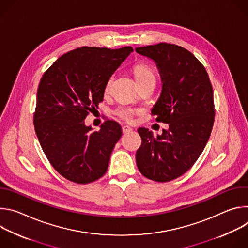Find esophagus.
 I'll list each match as a JSON object with an SVG mask.
<instances>
[{"mask_svg":"<svg viewBox=\"0 0 248 248\" xmlns=\"http://www.w3.org/2000/svg\"><path fill=\"white\" fill-rule=\"evenodd\" d=\"M122 129H123V132H124V133H127V132H129V131L132 130L131 127L128 126V125H124V126L122 127Z\"/></svg>","mask_w":248,"mask_h":248,"instance_id":"obj_1","label":"esophagus"}]
</instances>
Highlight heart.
I'll return each instance as SVG.
<instances>
[{
    "mask_svg": "<svg viewBox=\"0 0 248 248\" xmlns=\"http://www.w3.org/2000/svg\"><path fill=\"white\" fill-rule=\"evenodd\" d=\"M133 75L136 79V82L138 83L139 86L144 85L147 83H155L156 82V75L153 68L147 64V63H136L133 66ZM114 76H111L107 81H106L104 85V93L108 94L110 92L111 84L113 82ZM140 113L139 109L135 108H130L126 107V106H120L116 110H115V115L118 116L120 119L126 123H131L133 122V118Z\"/></svg>",
    "mask_w": 248,
    "mask_h": 248,
    "instance_id": "b5f03b06",
    "label": "heart"
}]
</instances>
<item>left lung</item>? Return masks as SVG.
<instances>
[{
    "label": "left lung",
    "instance_id": "left-lung-1",
    "mask_svg": "<svg viewBox=\"0 0 248 248\" xmlns=\"http://www.w3.org/2000/svg\"><path fill=\"white\" fill-rule=\"evenodd\" d=\"M135 51L157 62L163 90L151 115L169 125L157 138L137 129L142 143L136 165L145 178L167 183L186 172L207 144L215 120L213 88L204 65L181 46L159 43Z\"/></svg>",
    "mask_w": 248,
    "mask_h": 248
}]
</instances>
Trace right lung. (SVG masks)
<instances>
[{
	"label": "right lung",
	"instance_id": "add662e5",
	"mask_svg": "<svg viewBox=\"0 0 248 248\" xmlns=\"http://www.w3.org/2000/svg\"><path fill=\"white\" fill-rule=\"evenodd\" d=\"M132 51L130 46L81 47L60 57L44 73L34 128L47 159L64 179L85 185L107 171L122 128L107 120L92 131L84 120L103 101L106 81Z\"/></svg>",
	"mask_w": 248,
	"mask_h": 248
}]
</instances>
